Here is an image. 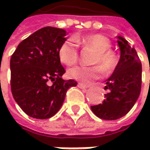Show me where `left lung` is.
Returning a JSON list of instances; mask_svg holds the SVG:
<instances>
[{"label": "left lung", "mask_w": 150, "mask_h": 150, "mask_svg": "<svg viewBox=\"0 0 150 150\" xmlns=\"http://www.w3.org/2000/svg\"><path fill=\"white\" fill-rule=\"evenodd\" d=\"M67 31L54 27L37 30L17 47L11 57V87L15 102L28 116L45 120L53 117L64 103L67 91L76 86L64 80L66 73L59 51Z\"/></svg>", "instance_id": "1"}]
</instances>
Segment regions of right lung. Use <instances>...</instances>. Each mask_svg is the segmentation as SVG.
<instances>
[{
	"label": "right lung",
	"instance_id": "add662e5",
	"mask_svg": "<svg viewBox=\"0 0 150 150\" xmlns=\"http://www.w3.org/2000/svg\"><path fill=\"white\" fill-rule=\"evenodd\" d=\"M120 57L105 89L108 93L103 103L91 106L92 112L101 119L113 120L126 115L133 107L141 89V64L134 48L119 37Z\"/></svg>",
	"mask_w": 150,
	"mask_h": 150
}]
</instances>
